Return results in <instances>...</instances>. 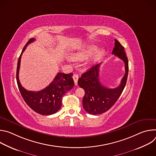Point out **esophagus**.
<instances>
[{
	"label": "esophagus",
	"instance_id": "34e87169",
	"mask_svg": "<svg viewBox=\"0 0 156 156\" xmlns=\"http://www.w3.org/2000/svg\"><path fill=\"white\" fill-rule=\"evenodd\" d=\"M78 75H76V74H74L73 76V78L74 80V82H75V85H77L78 84Z\"/></svg>",
	"mask_w": 156,
	"mask_h": 156
}]
</instances>
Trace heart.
I'll return each instance as SVG.
<instances>
[{
	"label": "heart",
	"mask_w": 156,
	"mask_h": 156,
	"mask_svg": "<svg viewBox=\"0 0 156 156\" xmlns=\"http://www.w3.org/2000/svg\"><path fill=\"white\" fill-rule=\"evenodd\" d=\"M98 46L96 45H94V44H90V45L86 46L78 50V51L72 54L71 58L74 61L83 60L93 54L98 50ZM105 51L103 49H99L91 58V59L90 60V63H93L98 62L103 57Z\"/></svg>",
	"instance_id": "1"
}]
</instances>
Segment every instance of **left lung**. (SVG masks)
<instances>
[{
    "instance_id": "obj_1",
    "label": "left lung",
    "mask_w": 156,
    "mask_h": 156,
    "mask_svg": "<svg viewBox=\"0 0 156 156\" xmlns=\"http://www.w3.org/2000/svg\"><path fill=\"white\" fill-rule=\"evenodd\" d=\"M112 54L117 56L125 63V74L117 87L110 89L101 84L99 80L101 63L94 65L78 79V86L85 92L83 99V108L90 114H101L109 110L118 100L126 85L128 73V61L124 48L117 39H115Z\"/></svg>"
}]
</instances>
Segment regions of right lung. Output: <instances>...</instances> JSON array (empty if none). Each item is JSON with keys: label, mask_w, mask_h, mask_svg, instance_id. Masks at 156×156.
I'll list each match as a JSON object with an SVG mask.
<instances>
[{"label": "right lung", "mask_w": 156, "mask_h": 156, "mask_svg": "<svg viewBox=\"0 0 156 156\" xmlns=\"http://www.w3.org/2000/svg\"><path fill=\"white\" fill-rule=\"evenodd\" d=\"M34 41V38L28 41L18 58L16 69L17 84L22 98L32 110L41 115H49L56 113L60 108L62 97L73 87L75 83L72 78L73 73H58L52 83L41 91H31L25 90L21 86L18 78L21 57L27 46Z\"/></svg>", "instance_id": "obj_1"}]
</instances>
